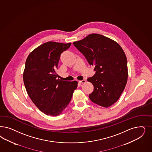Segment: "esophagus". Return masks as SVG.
Returning a JSON list of instances; mask_svg holds the SVG:
<instances>
[{
	"instance_id": "1",
	"label": "esophagus",
	"mask_w": 152,
	"mask_h": 152,
	"mask_svg": "<svg viewBox=\"0 0 152 152\" xmlns=\"http://www.w3.org/2000/svg\"><path fill=\"white\" fill-rule=\"evenodd\" d=\"M86 82V80H85V79H83L82 80H80V81H79V83H84Z\"/></svg>"
}]
</instances>
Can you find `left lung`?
I'll list each match as a JSON object with an SVG mask.
<instances>
[{"instance_id": "1", "label": "left lung", "mask_w": 152, "mask_h": 152, "mask_svg": "<svg viewBox=\"0 0 152 152\" xmlns=\"http://www.w3.org/2000/svg\"><path fill=\"white\" fill-rule=\"evenodd\" d=\"M96 73L87 80L94 87L89 94L91 101L108 107L117 102L127 83V59L116 42L103 35L89 34L84 39L73 42Z\"/></svg>"}]
</instances>
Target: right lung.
Segmentation results:
<instances>
[{
  "label": "right lung",
  "instance_id": "1",
  "mask_svg": "<svg viewBox=\"0 0 152 152\" xmlns=\"http://www.w3.org/2000/svg\"><path fill=\"white\" fill-rule=\"evenodd\" d=\"M71 43L49 41L29 54L23 75L27 92L36 107L47 115L56 116L70 102L77 81L57 79L56 73L60 55Z\"/></svg>",
  "mask_w": 152,
  "mask_h": 152
}]
</instances>
